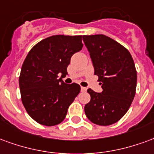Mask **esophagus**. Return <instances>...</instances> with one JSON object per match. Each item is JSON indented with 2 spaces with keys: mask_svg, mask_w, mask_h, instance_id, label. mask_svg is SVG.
<instances>
[{
  "mask_svg": "<svg viewBox=\"0 0 154 154\" xmlns=\"http://www.w3.org/2000/svg\"><path fill=\"white\" fill-rule=\"evenodd\" d=\"M87 90V88H85V87H81V91L82 92H85V91Z\"/></svg>",
  "mask_w": 154,
  "mask_h": 154,
  "instance_id": "esophagus-1",
  "label": "esophagus"
}]
</instances>
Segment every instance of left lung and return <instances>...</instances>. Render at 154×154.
I'll list each match as a JSON object with an SVG mask.
<instances>
[{
  "mask_svg": "<svg viewBox=\"0 0 154 154\" xmlns=\"http://www.w3.org/2000/svg\"><path fill=\"white\" fill-rule=\"evenodd\" d=\"M83 40L103 88L102 93L87 90L91 99L85 106V115L98 125H112L127 112L135 95L134 60L126 48L107 36L85 35Z\"/></svg>",
  "mask_w": 154,
  "mask_h": 154,
  "instance_id": "1",
  "label": "left lung"
}]
</instances>
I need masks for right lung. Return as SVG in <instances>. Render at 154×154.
Here are the masks:
<instances>
[{
    "mask_svg": "<svg viewBox=\"0 0 154 154\" xmlns=\"http://www.w3.org/2000/svg\"><path fill=\"white\" fill-rule=\"evenodd\" d=\"M82 48L81 35H54L39 42L27 55L19 79L21 100L39 124L52 126L63 122L79 94L78 84L67 85L62 78L68 75L71 57Z\"/></svg>",
    "mask_w": 154,
    "mask_h": 154,
    "instance_id": "add662e5",
    "label": "right lung"
}]
</instances>
